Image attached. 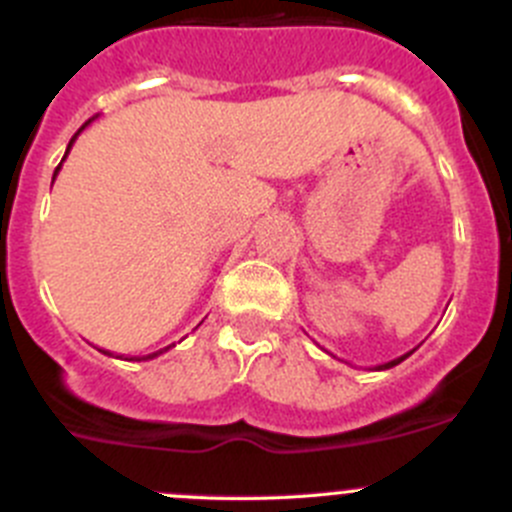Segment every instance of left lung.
<instances>
[{
    "instance_id": "1",
    "label": "left lung",
    "mask_w": 512,
    "mask_h": 512,
    "mask_svg": "<svg viewBox=\"0 0 512 512\" xmlns=\"http://www.w3.org/2000/svg\"><path fill=\"white\" fill-rule=\"evenodd\" d=\"M412 354V352H410ZM407 359V354L405 357H397V359H392V362H387V364H379V369H389V367H394V364H399V362H405Z\"/></svg>"
}]
</instances>
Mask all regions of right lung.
Here are the masks:
<instances>
[{
  "mask_svg": "<svg viewBox=\"0 0 512 512\" xmlns=\"http://www.w3.org/2000/svg\"><path fill=\"white\" fill-rule=\"evenodd\" d=\"M95 118H97V115H95ZM95 118H92V120H95ZM92 120H87V123H85V125H82V128H80V130H77V133H75V138H72V140H70V145H67V153H70V148H72V143H75V140H77V135H80V133H82V130H85V128H87V125H90V123H92ZM67 153H65V158H67ZM65 158H62V160H65ZM60 168H62V163H60V165H57L55 175H57V173H60ZM163 352H168V347H165V349H160V352H153V354H148V357H143V359H153V357H158V354H163ZM133 359H135V362H140V357H133Z\"/></svg>",
  "mask_w": 512,
  "mask_h": 512,
  "instance_id": "1",
  "label": "right lung"
}]
</instances>
